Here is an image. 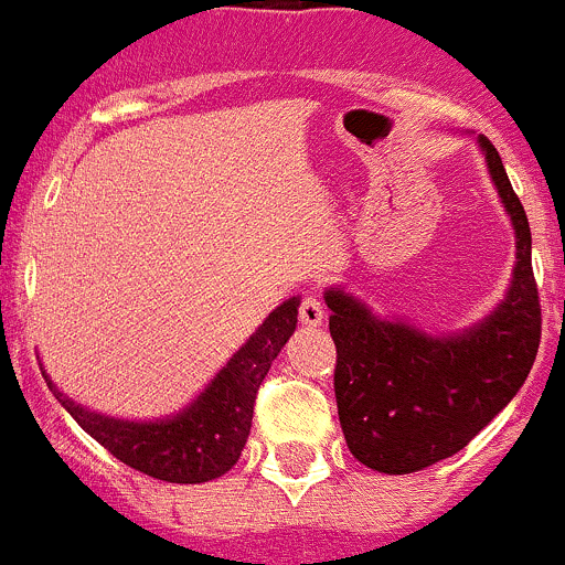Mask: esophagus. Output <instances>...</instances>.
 Returning <instances> with one entry per match:
<instances>
[{
	"mask_svg": "<svg viewBox=\"0 0 565 565\" xmlns=\"http://www.w3.org/2000/svg\"><path fill=\"white\" fill-rule=\"evenodd\" d=\"M300 322L306 328H319L324 322V306L319 303L317 295H306L303 303H300Z\"/></svg>",
	"mask_w": 565,
	"mask_h": 565,
	"instance_id": "34e87169",
	"label": "esophagus"
}]
</instances>
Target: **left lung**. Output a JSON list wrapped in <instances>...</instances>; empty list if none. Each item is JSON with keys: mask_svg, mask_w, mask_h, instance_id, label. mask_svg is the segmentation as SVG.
Returning <instances> with one entry per match:
<instances>
[{"mask_svg": "<svg viewBox=\"0 0 565 565\" xmlns=\"http://www.w3.org/2000/svg\"><path fill=\"white\" fill-rule=\"evenodd\" d=\"M489 180L514 226L505 298L457 333H426L380 317L344 287L324 289L335 341V404L352 457L388 476L418 472L461 451L525 385L541 341L530 226L503 161L476 136Z\"/></svg>", "mask_w": 565, "mask_h": 565, "instance_id": "left-lung-1", "label": "left lung"}]
</instances>
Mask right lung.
Returning a JSON list of instances; mask_svg holds the SVG:
<instances>
[{
  "label": "right lung",
  "instance_id": "right-lung-1",
  "mask_svg": "<svg viewBox=\"0 0 565 565\" xmlns=\"http://www.w3.org/2000/svg\"><path fill=\"white\" fill-rule=\"evenodd\" d=\"M298 309L300 298H289L273 309L204 391L167 418H114L73 402L56 388L45 369L43 377L73 420L128 467L169 483L213 481L241 459L256 391L298 328Z\"/></svg>",
  "mask_w": 565,
  "mask_h": 565
}]
</instances>
